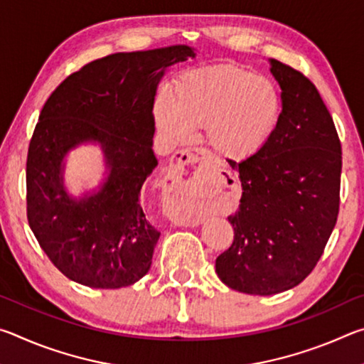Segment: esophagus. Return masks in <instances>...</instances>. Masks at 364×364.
<instances>
[{
    "label": "esophagus",
    "instance_id": "1",
    "mask_svg": "<svg viewBox=\"0 0 364 364\" xmlns=\"http://www.w3.org/2000/svg\"><path fill=\"white\" fill-rule=\"evenodd\" d=\"M205 162H212V156L207 151L200 149V147H188V149H183L180 152H176V156L173 157V162L170 164L168 167V173L165 180L168 181V188L170 191H175V193H180L181 191V183L180 180L181 173L186 168H197L200 167L202 164ZM167 213L173 218L178 225H186V226H197L200 223L199 218L189 217V215H183L181 208H167Z\"/></svg>",
    "mask_w": 364,
    "mask_h": 364
}]
</instances>
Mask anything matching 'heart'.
<instances>
[{
    "label": "heart",
    "mask_w": 364,
    "mask_h": 364,
    "mask_svg": "<svg viewBox=\"0 0 364 364\" xmlns=\"http://www.w3.org/2000/svg\"><path fill=\"white\" fill-rule=\"evenodd\" d=\"M281 91L273 80L232 65L186 72L154 102V120L171 143H186L199 128L223 157L244 160L260 152L278 130Z\"/></svg>",
    "instance_id": "obj_1"
}]
</instances>
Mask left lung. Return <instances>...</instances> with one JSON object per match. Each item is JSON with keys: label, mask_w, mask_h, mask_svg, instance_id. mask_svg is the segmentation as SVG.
<instances>
[{"label": "left lung", "mask_w": 364, "mask_h": 364, "mask_svg": "<svg viewBox=\"0 0 364 364\" xmlns=\"http://www.w3.org/2000/svg\"><path fill=\"white\" fill-rule=\"evenodd\" d=\"M282 115L263 149L230 165L242 197L228 217L231 247L215 262L234 291L273 295L299 286L321 258L341 204L342 147L328 107L304 73L276 59Z\"/></svg>", "instance_id": "obj_1"}]
</instances>
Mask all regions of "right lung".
Listing matches in <instances>:
<instances>
[{
    "mask_svg": "<svg viewBox=\"0 0 364 364\" xmlns=\"http://www.w3.org/2000/svg\"><path fill=\"white\" fill-rule=\"evenodd\" d=\"M194 56L186 45L110 54L67 77L43 106L27 156V218L49 260L78 284L119 289L149 271L160 232L139 199L157 167L154 100L165 69ZM85 142L102 146L109 173L77 200L63 188V159Z\"/></svg>",
    "mask_w": 364,
    "mask_h": 364,
    "instance_id": "1",
    "label": "right lung"
}]
</instances>
